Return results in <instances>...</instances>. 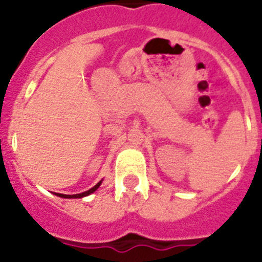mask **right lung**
Segmentation results:
<instances>
[{
    "mask_svg": "<svg viewBox=\"0 0 262 262\" xmlns=\"http://www.w3.org/2000/svg\"><path fill=\"white\" fill-rule=\"evenodd\" d=\"M99 185H101V181H99L98 184L96 185V186L92 187V189H89V190H88V191H84V193L73 194V195H67V194H59V193H56V195L61 196V198H82V196H86V195H89V194L94 193V191H96L97 189H98V187H99Z\"/></svg>",
    "mask_w": 262,
    "mask_h": 262,
    "instance_id": "add662e5",
    "label": "right lung"
}]
</instances>
